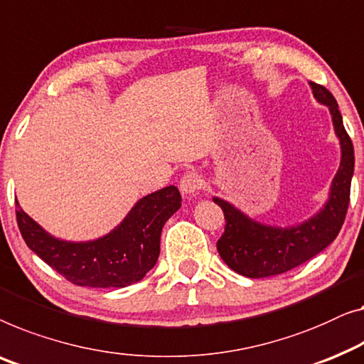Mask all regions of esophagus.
I'll use <instances>...</instances> for the list:
<instances>
[{"instance_id": "esophagus-1", "label": "esophagus", "mask_w": 364, "mask_h": 364, "mask_svg": "<svg viewBox=\"0 0 364 364\" xmlns=\"http://www.w3.org/2000/svg\"><path fill=\"white\" fill-rule=\"evenodd\" d=\"M203 188V178L200 173L193 172V171H188L187 173H183L182 178H181V191L182 193L186 195H193L197 193L198 191H202Z\"/></svg>"}]
</instances>
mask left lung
<instances>
[{
	"instance_id": "obj_1",
	"label": "left lung",
	"mask_w": 364,
	"mask_h": 364,
	"mask_svg": "<svg viewBox=\"0 0 364 364\" xmlns=\"http://www.w3.org/2000/svg\"><path fill=\"white\" fill-rule=\"evenodd\" d=\"M314 97L330 108L341 144V162L331 183L330 198L314 218L291 228H274L247 218L221 198L213 202L225 215V231L217 241L218 255L228 267L246 277H269L294 269L323 251L340 233L348 212L355 151L343 126L338 103L325 87L310 82Z\"/></svg>"
}]
</instances>
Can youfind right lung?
Segmentation results:
<instances>
[{
  "mask_svg": "<svg viewBox=\"0 0 364 364\" xmlns=\"http://www.w3.org/2000/svg\"><path fill=\"white\" fill-rule=\"evenodd\" d=\"M181 192L173 186L146 195L118 228L87 243L54 238L19 205L16 220L26 245L68 282L82 287H126L154 267L162 226L181 208Z\"/></svg>",
  "mask_w": 364,
  "mask_h": 364,
  "instance_id": "1",
  "label": "right lung"
}]
</instances>
